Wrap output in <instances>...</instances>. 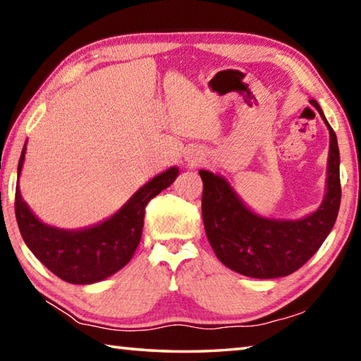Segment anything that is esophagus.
<instances>
[{
  "label": "esophagus",
  "mask_w": 361,
  "mask_h": 361,
  "mask_svg": "<svg viewBox=\"0 0 361 361\" xmlns=\"http://www.w3.org/2000/svg\"><path fill=\"white\" fill-rule=\"evenodd\" d=\"M188 162L189 164H199V162H202L204 161V152L202 151H199V149H191L188 152Z\"/></svg>",
  "instance_id": "1"
}]
</instances>
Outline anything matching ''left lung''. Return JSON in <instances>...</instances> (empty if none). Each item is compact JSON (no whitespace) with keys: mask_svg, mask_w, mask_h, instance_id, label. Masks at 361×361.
Listing matches in <instances>:
<instances>
[{"mask_svg":"<svg viewBox=\"0 0 361 361\" xmlns=\"http://www.w3.org/2000/svg\"><path fill=\"white\" fill-rule=\"evenodd\" d=\"M319 109L329 130L326 195L319 210L296 221L269 219L250 212L228 181L200 170L204 183L202 218L213 252L226 267L253 279L290 276L304 266L331 232L341 205L338 138Z\"/></svg>","mask_w":361,"mask_h":361,"instance_id":"obj_1","label":"left lung"}]
</instances>
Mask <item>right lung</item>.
I'll use <instances>...</instances> for the list:
<instances>
[{"label":"right lung","mask_w":361,"mask_h":361,"mask_svg":"<svg viewBox=\"0 0 361 361\" xmlns=\"http://www.w3.org/2000/svg\"><path fill=\"white\" fill-rule=\"evenodd\" d=\"M27 145L19 161V175ZM178 176L172 167L157 175L132 195L129 202L106 221L82 231L51 228L36 218L16 188V218L22 239L49 271L68 283L89 285L105 280L124 267L142 239L145 209L152 197Z\"/></svg>","instance_id":"1"}]
</instances>
